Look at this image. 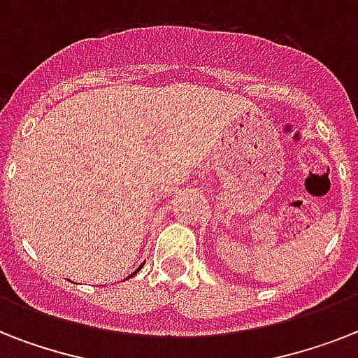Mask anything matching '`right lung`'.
Segmentation results:
<instances>
[{
    "instance_id": "1",
    "label": "right lung",
    "mask_w": 358,
    "mask_h": 358,
    "mask_svg": "<svg viewBox=\"0 0 358 358\" xmlns=\"http://www.w3.org/2000/svg\"><path fill=\"white\" fill-rule=\"evenodd\" d=\"M143 266H145V264H141V267H143ZM141 267H139V269H141ZM139 269H137V271H139ZM137 271L131 273V275H129V277H134V275H135V273H137ZM129 277H128V278H129Z\"/></svg>"
}]
</instances>
